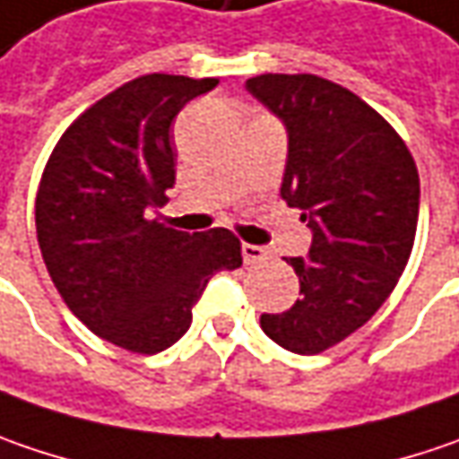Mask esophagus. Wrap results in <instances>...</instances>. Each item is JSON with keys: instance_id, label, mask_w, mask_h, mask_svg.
Listing matches in <instances>:
<instances>
[{"instance_id": "esophagus-1", "label": "esophagus", "mask_w": 459, "mask_h": 459, "mask_svg": "<svg viewBox=\"0 0 459 459\" xmlns=\"http://www.w3.org/2000/svg\"><path fill=\"white\" fill-rule=\"evenodd\" d=\"M241 254H244V262L247 264H259V262L267 259V251L262 249V247H256V244H244Z\"/></svg>"}]
</instances>
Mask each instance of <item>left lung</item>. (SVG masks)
Wrapping results in <instances>:
<instances>
[{
    "instance_id": "obj_1",
    "label": "left lung",
    "mask_w": 459,
    "mask_h": 459,
    "mask_svg": "<svg viewBox=\"0 0 459 459\" xmlns=\"http://www.w3.org/2000/svg\"><path fill=\"white\" fill-rule=\"evenodd\" d=\"M247 90L288 128L280 195L313 230L292 256L300 298L264 313L262 331L295 354H318L365 326L409 264L419 171L403 138L354 91L316 74H262Z\"/></svg>"
}]
</instances>
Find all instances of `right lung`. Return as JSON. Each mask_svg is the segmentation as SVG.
Here are the masks:
<instances>
[{
	"mask_svg": "<svg viewBox=\"0 0 459 459\" xmlns=\"http://www.w3.org/2000/svg\"><path fill=\"white\" fill-rule=\"evenodd\" d=\"M215 84L146 74L117 87L66 128L38 187L53 285L87 329L135 354L179 342L210 277L244 262L229 229L185 233L151 218L174 187L171 120Z\"/></svg>",
	"mask_w": 459,
	"mask_h": 459,
	"instance_id": "obj_1",
	"label": "right lung"
}]
</instances>
